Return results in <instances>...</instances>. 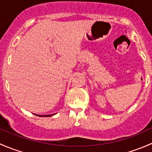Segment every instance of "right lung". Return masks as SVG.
Returning <instances> with one entry per match:
<instances>
[{"label":"right lung","instance_id":"right-lung-1","mask_svg":"<svg viewBox=\"0 0 152 152\" xmlns=\"http://www.w3.org/2000/svg\"><path fill=\"white\" fill-rule=\"evenodd\" d=\"M51 115H37V116H40V117H50V116Z\"/></svg>","mask_w":152,"mask_h":152}]
</instances>
